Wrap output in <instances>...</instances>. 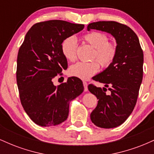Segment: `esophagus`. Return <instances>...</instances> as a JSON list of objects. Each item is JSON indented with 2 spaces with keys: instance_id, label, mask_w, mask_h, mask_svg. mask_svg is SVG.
I'll list each match as a JSON object with an SVG mask.
<instances>
[{
  "instance_id": "34e87169",
  "label": "esophagus",
  "mask_w": 154,
  "mask_h": 154,
  "mask_svg": "<svg viewBox=\"0 0 154 154\" xmlns=\"http://www.w3.org/2000/svg\"><path fill=\"white\" fill-rule=\"evenodd\" d=\"M83 86H84V91H88V83L85 81H83Z\"/></svg>"
}]
</instances>
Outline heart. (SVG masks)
<instances>
[{"instance_id":"heart-1","label":"heart","mask_w":154,"mask_h":154,"mask_svg":"<svg viewBox=\"0 0 154 154\" xmlns=\"http://www.w3.org/2000/svg\"><path fill=\"white\" fill-rule=\"evenodd\" d=\"M82 39L92 47L94 51L92 55L93 61L90 62L79 61L72 65L69 69V74L73 77L82 79L88 78L98 72L100 65L103 68L110 66L117 55V44L109 40L107 35L99 31H92L82 36ZM77 41L74 36H69L63 39L61 45L62 55L68 61H73L76 59ZM98 60L100 61H97Z\"/></svg>"}]
</instances>
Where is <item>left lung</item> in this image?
Returning a JSON list of instances; mask_svg holds the SVG:
<instances>
[{"label":"left lung","instance_id":"1","mask_svg":"<svg viewBox=\"0 0 154 154\" xmlns=\"http://www.w3.org/2000/svg\"><path fill=\"white\" fill-rule=\"evenodd\" d=\"M92 29L110 33L117 43V55L112 64L93 77L106 88L88 85L89 91L98 99L91 114L92 122L99 128H114L125 122L135 106L143 74V52L137 35L125 24L100 21L91 23L88 30ZM106 87L109 94L105 93Z\"/></svg>","mask_w":154,"mask_h":154}]
</instances>
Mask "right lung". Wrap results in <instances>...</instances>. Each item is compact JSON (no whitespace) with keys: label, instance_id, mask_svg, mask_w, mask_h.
Returning <instances> with one entry per match:
<instances>
[{"label":"right lung","instance_id":"obj_1","mask_svg":"<svg viewBox=\"0 0 154 154\" xmlns=\"http://www.w3.org/2000/svg\"><path fill=\"white\" fill-rule=\"evenodd\" d=\"M84 24L62 20L35 24L26 33L17 56V82L23 108L37 125L51 127L67 119L69 101L83 92L82 82L69 77L54 85L52 79L67 68L61 45Z\"/></svg>","mask_w":154,"mask_h":154}]
</instances>
